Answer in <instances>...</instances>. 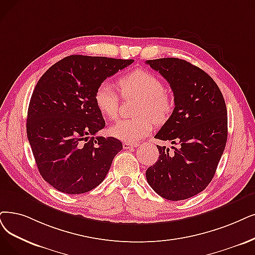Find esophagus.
I'll list each match as a JSON object with an SVG mask.
<instances>
[{
  "instance_id": "34e87169",
  "label": "esophagus",
  "mask_w": 255,
  "mask_h": 255,
  "mask_svg": "<svg viewBox=\"0 0 255 255\" xmlns=\"http://www.w3.org/2000/svg\"><path fill=\"white\" fill-rule=\"evenodd\" d=\"M139 144L138 143H129V142H125L124 143V148H131V147H137Z\"/></svg>"
}]
</instances>
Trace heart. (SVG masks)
<instances>
[{"mask_svg": "<svg viewBox=\"0 0 255 255\" xmlns=\"http://www.w3.org/2000/svg\"><path fill=\"white\" fill-rule=\"evenodd\" d=\"M122 97L138 99L134 114L138 117L121 119L110 128L114 137L134 143L147 136L154 129L156 122L165 121L174 109L171 96L164 91L163 81L149 71L138 69L118 79ZM94 101L98 111L108 119L118 115L120 96L109 81L101 83L94 93Z\"/></svg>", "mask_w": 255, "mask_h": 255, "instance_id": "1", "label": "heart"}]
</instances>
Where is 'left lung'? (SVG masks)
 Segmentation results:
<instances>
[{
    "label": "left lung",
    "instance_id": "1",
    "mask_svg": "<svg viewBox=\"0 0 255 255\" xmlns=\"http://www.w3.org/2000/svg\"><path fill=\"white\" fill-rule=\"evenodd\" d=\"M169 84L175 109L155 138L159 159L147 168L149 186L169 201L191 198L211 182L227 142V109L218 85L205 71L175 57L146 60Z\"/></svg>",
    "mask_w": 255,
    "mask_h": 255
}]
</instances>
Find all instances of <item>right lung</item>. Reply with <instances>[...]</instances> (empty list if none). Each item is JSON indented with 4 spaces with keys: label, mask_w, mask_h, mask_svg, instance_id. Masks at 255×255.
Returning a JSON list of instances; mask_svg holds the SVG:
<instances>
[{
    "label": "right lung",
    "mask_w": 255,
    "mask_h": 255,
    "mask_svg": "<svg viewBox=\"0 0 255 255\" xmlns=\"http://www.w3.org/2000/svg\"><path fill=\"white\" fill-rule=\"evenodd\" d=\"M133 62L70 55L37 81L28 108L27 137L40 176L55 189L78 195L105 180L122 143L114 137H95L106 122L94 93L107 77Z\"/></svg>",
    "instance_id": "right-lung-1"
}]
</instances>
